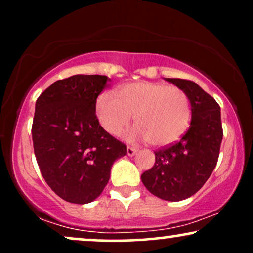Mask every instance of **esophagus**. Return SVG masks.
<instances>
[{
  "instance_id": "obj_1",
  "label": "esophagus",
  "mask_w": 253,
  "mask_h": 253,
  "mask_svg": "<svg viewBox=\"0 0 253 253\" xmlns=\"http://www.w3.org/2000/svg\"><path fill=\"white\" fill-rule=\"evenodd\" d=\"M136 150L135 147H130V146H127V155H128L129 157H132V156H134L135 153H136Z\"/></svg>"
}]
</instances>
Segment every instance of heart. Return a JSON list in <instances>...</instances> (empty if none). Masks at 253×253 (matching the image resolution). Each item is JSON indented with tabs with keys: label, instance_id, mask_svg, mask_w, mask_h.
<instances>
[{
	"label": "heart",
	"instance_id": "obj_1",
	"mask_svg": "<svg viewBox=\"0 0 253 253\" xmlns=\"http://www.w3.org/2000/svg\"><path fill=\"white\" fill-rule=\"evenodd\" d=\"M101 126L118 136L130 124L138 125L130 139H143L153 146L175 143L188 129L190 102L182 89L157 82H135L121 86L118 97L103 92L96 101Z\"/></svg>",
	"mask_w": 253,
	"mask_h": 253
}]
</instances>
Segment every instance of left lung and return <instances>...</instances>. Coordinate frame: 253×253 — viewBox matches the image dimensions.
<instances>
[{
	"label": "left lung",
	"mask_w": 253,
	"mask_h": 253,
	"mask_svg": "<svg viewBox=\"0 0 253 253\" xmlns=\"http://www.w3.org/2000/svg\"><path fill=\"white\" fill-rule=\"evenodd\" d=\"M189 97V129L178 143L155 151L156 163L141 175L151 194L165 201H181L197 193L217 163L222 140L220 106L193 81L165 78Z\"/></svg>",
	"instance_id": "8db88e82"
}]
</instances>
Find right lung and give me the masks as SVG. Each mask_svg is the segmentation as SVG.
Here are the masks:
<instances>
[{
	"label": "right lung",
	"instance_id": "add662e5",
	"mask_svg": "<svg viewBox=\"0 0 253 253\" xmlns=\"http://www.w3.org/2000/svg\"><path fill=\"white\" fill-rule=\"evenodd\" d=\"M110 81L75 75L51 84L36 102L32 139L46 183L65 201L85 205L101 195L126 145L102 128L96 98Z\"/></svg>",
	"mask_w": 253,
	"mask_h": 253
}]
</instances>
